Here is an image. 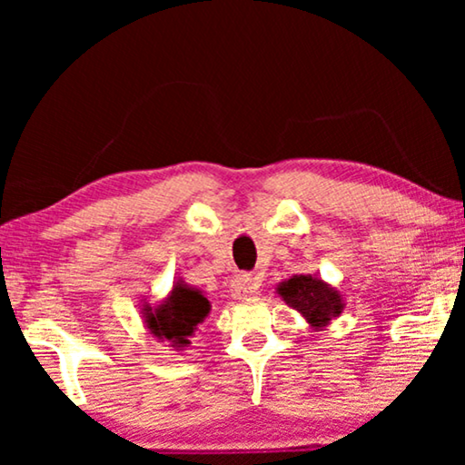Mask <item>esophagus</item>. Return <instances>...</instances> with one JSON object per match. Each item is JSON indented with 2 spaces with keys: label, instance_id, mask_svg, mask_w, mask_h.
<instances>
[{
  "label": "esophagus",
  "instance_id": "esophagus-1",
  "mask_svg": "<svg viewBox=\"0 0 465 465\" xmlns=\"http://www.w3.org/2000/svg\"><path fill=\"white\" fill-rule=\"evenodd\" d=\"M258 288H260L258 279L252 277V275H237V277L232 279V283H231L232 296L239 298V301H245V298H250L252 294H256Z\"/></svg>",
  "mask_w": 465,
  "mask_h": 465
}]
</instances>
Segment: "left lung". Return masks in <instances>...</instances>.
Listing matches in <instances>:
<instances>
[{"instance_id": "1", "label": "left lung", "mask_w": 465, "mask_h": 465, "mask_svg": "<svg viewBox=\"0 0 465 465\" xmlns=\"http://www.w3.org/2000/svg\"><path fill=\"white\" fill-rule=\"evenodd\" d=\"M282 301L298 311L315 332H322L345 309L342 294L317 275H292L277 285Z\"/></svg>"}]
</instances>
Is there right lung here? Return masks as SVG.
I'll list each match as a JSON object with an SVG mask.
<instances>
[{
	"label": "right lung",
	"instance_id": "obj_1",
	"mask_svg": "<svg viewBox=\"0 0 465 465\" xmlns=\"http://www.w3.org/2000/svg\"><path fill=\"white\" fill-rule=\"evenodd\" d=\"M212 302L199 288H193L183 279L173 282V288L161 302L152 307L145 302L142 307V317L145 330L152 339L167 342L173 351H183L193 345V336L203 322L207 320Z\"/></svg>",
	"mask_w": 465,
	"mask_h": 465
}]
</instances>
